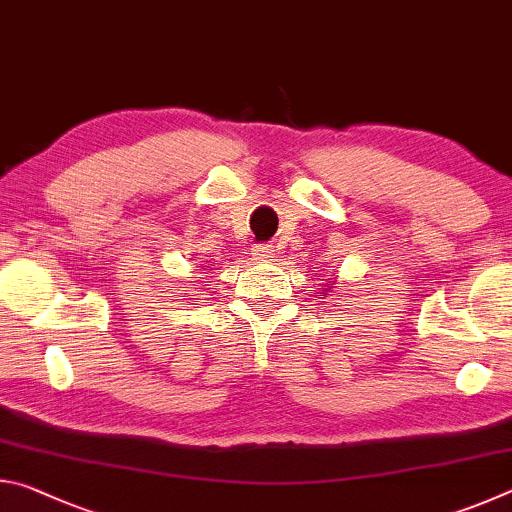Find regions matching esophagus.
<instances>
[{"label":"esophagus","instance_id":"obj_1","mask_svg":"<svg viewBox=\"0 0 512 512\" xmlns=\"http://www.w3.org/2000/svg\"><path fill=\"white\" fill-rule=\"evenodd\" d=\"M253 255H255V259H271L273 257V248L271 246H255Z\"/></svg>","mask_w":512,"mask_h":512}]
</instances>
